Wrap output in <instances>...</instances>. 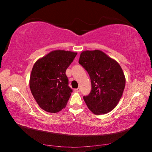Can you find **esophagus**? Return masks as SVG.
I'll list each match as a JSON object with an SVG mask.
<instances>
[{"label":"esophagus","mask_w":152,"mask_h":152,"mask_svg":"<svg viewBox=\"0 0 152 152\" xmlns=\"http://www.w3.org/2000/svg\"><path fill=\"white\" fill-rule=\"evenodd\" d=\"M74 91H75V92H79L80 91V88H76V89H75V90H74Z\"/></svg>","instance_id":"esophagus-1"}]
</instances>
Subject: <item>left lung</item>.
<instances>
[{
  "label": "left lung",
  "instance_id": "1",
  "mask_svg": "<svg viewBox=\"0 0 152 152\" xmlns=\"http://www.w3.org/2000/svg\"><path fill=\"white\" fill-rule=\"evenodd\" d=\"M79 64L88 72L92 90L83 99L95 115L106 114L119 103L125 86L121 67L114 59L99 50H86L80 53Z\"/></svg>",
  "mask_w": 152,
  "mask_h": 152
}]
</instances>
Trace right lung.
<instances>
[{"instance_id":"add662e5","label":"right lung","mask_w":152,"mask_h":152,"mask_svg":"<svg viewBox=\"0 0 152 152\" xmlns=\"http://www.w3.org/2000/svg\"><path fill=\"white\" fill-rule=\"evenodd\" d=\"M76 52L53 50L36 61L30 75L29 87L41 109L58 113L65 108L72 90L68 86L66 70Z\"/></svg>"}]
</instances>
